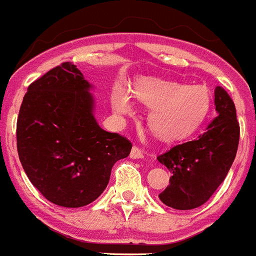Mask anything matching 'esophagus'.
<instances>
[{"mask_svg":"<svg viewBox=\"0 0 256 256\" xmlns=\"http://www.w3.org/2000/svg\"><path fill=\"white\" fill-rule=\"evenodd\" d=\"M130 156L132 159H141V158H144V152L141 149H138L137 146H133L132 150H130Z\"/></svg>","mask_w":256,"mask_h":256,"instance_id":"obj_1","label":"esophagus"}]
</instances>
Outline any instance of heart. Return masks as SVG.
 Wrapping results in <instances>:
<instances>
[{
  "label": "heart",
  "instance_id": "obj_1",
  "mask_svg": "<svg viewBox=\"0 0 256 256\" xmlns=\"http://www.w3.org/2000/svg\"><path fill=\"white\" fill-rule=\"evenodd\" d=\"M132 93L150 107L148 122L152 132L168 141L193 133L206 119L211 106L210 92L202 85H182L140 76L133 82L132 92L123 82L114 89L112 106L120 116L133 112Z\"/></svg>",
  "mask_w": 256,
  "mask_h": 256
}]
</instances>
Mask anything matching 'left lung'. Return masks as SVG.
<instances>
[{
  "instance_id": "left-lung-1",
  "label": "left lung",
  "mask_w": 256,
  "mask_h": 256,
  "mask_svg": "<svg viewBox=\"0 0 256 256\" xmlns=\"http://www.w3.org/2000/svg\"><path fill=\"white\" fill-rule=\"evenodd\" d=\"M214 104L219 115L208 124L206 132L158 156L172 174L170 185L159 194L166 206L174 210L202 206L232 167L240 141L236 106L222 86L215 88Z\"/></svg>"
}]
</instances>
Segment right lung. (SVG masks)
Wrapping results in <instances>:
<instances>
[{
    "mask_svg": "<svg viewBox=\"0 0 256 256\" xmlns=\"http://www.w3.org/2000/svg\"><path fill=\"white\" fill-rule=\"evenodd\" d=\"M93 85L71 62L28 86L19 110L16 146L24 172L48 200L86 206L104 193L112 166L132 144L102 130L94 116Z\"/></svg>",
    "mask_w": 256,
    "mask_h": 256,
    "instance_id": "1",
    "label": "right lung"
}]
</instances>
